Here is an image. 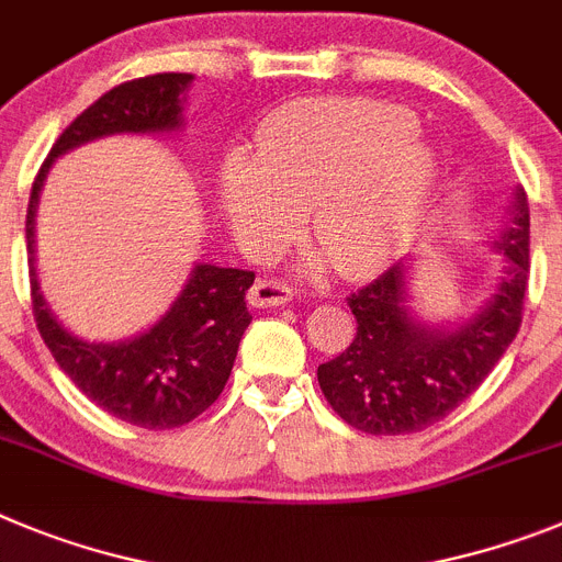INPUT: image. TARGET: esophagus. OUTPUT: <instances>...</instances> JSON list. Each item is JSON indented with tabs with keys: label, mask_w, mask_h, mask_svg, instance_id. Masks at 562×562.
<instances>
[{
	"label": "esophagus",
	"mask_w": 562,
	"mask_h": 562,
	"mask_svg": "<svg viewBox=\"0 0 562 562\" xmlns=\"http://www.w3.org/2000/svg\"><path fill=\"white\" fill-rule=\"evenodd\" d=\"M294 300V288L280 280H257L248 291V302L254 308H277Z\"/></svg>",
	"instance_id": "esophagus-1"
}]
</instances>
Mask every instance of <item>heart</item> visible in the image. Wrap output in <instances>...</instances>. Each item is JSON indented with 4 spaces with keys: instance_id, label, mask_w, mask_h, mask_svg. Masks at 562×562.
I'll return each instance as SVG.
<instances>
[{
    "instance_id": "b5f03b06",
    "label": "heart",
    "mask_w": 562,
    "mask_h": 562,
    "mask_svg": "<svg viewBox=\"0 0 562 562\" xmlns=\"http://www.w3.org/2000/svg\"><path fill=\"white\" fill-rule=\"evenodd\" d=\"M413 112L373 99H316L262 124L251 155L232 153L221 198L257 251L285 243L308 206V237L341 277H364L409 240L436 164Z\"/></svg>"
}]
</instances>
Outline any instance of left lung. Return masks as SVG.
<instances>
[{
    "label": "left lung",
    "mask_w": 562,
    "mask_h": 562,
    "mask_svg": "<svg viewBox=\"0 0 562 562\" xmlns=\"http://www.w3.org/2000/svg\"><path fill=\"white\" fill-rule=\"evenodd\" d=\"M497 248L506 257L497 294L456 330L424 328L407 314L402 262L348 296L353 341L316 370L336 416L370 436H407L447 418L481 387L524 322L529 291L524 189L515 192V217Z\"/></svg>",
    "instance_id": "left-lung-1"
}]
</instances>
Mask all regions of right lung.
I'll return each mask as SVG.
<instances>
[{
	"label": "right lung",
	"instance_id": "obj_1",
	"mask_svg": "<svg viewBox=\"0 0 562 562\" xmlns=\"http://www.w3.org/2000/svg\"><path fill=\"white\" fill-rule=\"evenodd\" d=\"M192 85L189 72H155L112 87L92 101L65 133L58 135L50 155L38 169L27 203V262H31V300L36 328L50 348L58 368L90 402L110 416L144 429H172L206 413L226 387L251 314L246 291L254 271L221 268L200 262L183 294L166 311L158 325L119 341L90 345L56 322L38 294L33 268V228H36L38 192L47 169L67 149L115 133H166L180 126V95Z\"/></svg>",
	"mask_w": 562,
	"mask_h": 562
}]
</instances>
